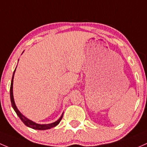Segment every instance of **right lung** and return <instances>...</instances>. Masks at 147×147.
I'll use <instances>...</instances> for the list:
<instances>
[{
    "instance_id": "1",
    "label": "right lung",
    "mask_w": 147,
    "mask_h": 147,
    "mask_svg": "<svg viewBox=\"0 0 147 147\" xmlns=\"http://www.w3.org/2000/svg\"><path fill=\"white\" fill-rule=\"evenodd\" d=\"M18 61H19V60H18ZM16 69H15L14 72H13V77H12L11 84H10V101H11L12 107H13V108L14 109L15 112H16V114L18 115V117L20 118L21 120L22 121V122H23V123L25 124L27 127H30V128H32V129H34L45 130V129H51V128L57 126V125L59 123L60 121L61 120V119H62L63 113L61 115V117L57 119L56 122H52V123H50V124H38V123H36V122H33V121H32L31 119H29L28 118H27L25 116H24L23 115H22V113L20 112V110H18L17 106H16V102H15V100H14V98H13V78H14V75H15V72H16Z\"/></svg>"
}]
</instances>
